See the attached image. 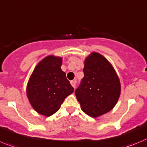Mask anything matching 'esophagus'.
Instances as JSON below:
<instances>
[{"label":"esophagus","mask_w":147,"mask_h":147,"mask_svg":"<svg viewBox=\"0 0 147 147\" xmlns=\"http://www.w3.org/2000/svg\"><path fill=\"white\" fill-rule=\"evenodd\" d=\"M71 85L73 86V87H74V88H75V87H76V81H71Z\"/></svg>","instance_id":"1"}]
</instances>
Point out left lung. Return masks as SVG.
Here are the masks:
<instances>
[{
    "label": "left lung",
    "instance_id": "obj_1",
    "mask_svg": "<svg viewBox=\"0 0 147 147\" xmlns=\"http://www.w3.org/2000/svg\"><path fill=\"white\" fill-rule=\"evenodd\" d=\"M83 72L84 77L75 90L82 111L92 117L111 111L117 102L121 88L109 62L93 52L85 60Z\"/></svg>",
    "mask_w": 147,
    "mask_h": 147
}]
</instances>
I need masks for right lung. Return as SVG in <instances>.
I'll return each instance as SVG.
<instances>
[{
  "label": "right lung",
  "mask_w": 147,
  "mask_h": 147,
  "mask_svg": "<svg viewBox=\"0 0 147 147\" xmlns=\"http://www.w3.org/2000/svg\"><path fill=\"white\" fill-rule=\"evenodd\" d=\"M62 58L48 56L33 71L27 86V95L33 108L42 115H52L60 109L74 87L60 67Z\"/></svg>",
  "instance_id": "obj_1"
}]
</instances>
